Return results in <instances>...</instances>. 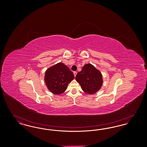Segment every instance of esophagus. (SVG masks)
<instances>
[{"mask_svg":"<svg viewBox=\"0 0 147 147\" xmlns=\"http://www.w3.org/2000/svg\"><path fill=\"white\" fill-rule=\"evenodd\" d=\"M74 77H76V75H77V73L76 71H74Z\"/></svg>","mask_w":147,"mask_h":147,"instance_id":"34e87169","label":"esophagus"}]
</instances>
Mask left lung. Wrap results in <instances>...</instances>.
Listing matches in <instances>:
<instances>
[{
	"instance_id": "obj_1",
	"label": "left lung",
	"mask_w": 147,
	"mask_h": 147,
	"mask_svg": "<svg viewBox=\"0 0 147 147\" xmlns=\"http://www.w3.org/2000/svg\"><path fill=\"white\" fill-rule=\"evenodd\" d=\"M77 82L86 94H94L98 91L102 85L101 72L91 64H85L76 77Z\"/></svg>"
}]
</instances>
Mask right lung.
Instances as JSON below:
<instances>
[{"label":"right lung","instance_id":"add662e5","mask_svg":"<svg viewBox=\"0 0 147 147\" xmlns=\"http://www.w3.org/2000/svg\"><path fill=\"white\" fill-rule=\"evenodd\" d=\"M74 78L73 72L64 63H58L45 72V82L48 89L56 95L62 94Z\"/></svg>","mask_w":147,"mask_h":147}]
</instances>
